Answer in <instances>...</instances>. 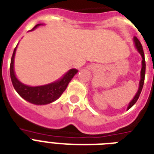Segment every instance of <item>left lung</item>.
<instances>
[{"instance_id": "8db88e82", "label": "left lung", "mask_w": 154, "mask_h": 154, "mask_svg": "<svg viewBox=\"0 0 154 154\" xmlns=\"http://www.w3.org/2000/svg\"><path fill=\"white\" fill-rule=\"evenodd\" d=\"M134 42H135V45H136L137 49H138L139 53H141V57H142V68H141V81H140V85H139L138 91H137V94L134 97V99L131 101V102L129 103V106H128V109H130V108H131L132 106H133V105L137 102V101L138 100L139 96H140L141 90H142V88H143L144 82H145V74H146V60H145V55H144L143 48H142V45H141L140 41H139L136 37H134Z\"/></svg>"}]
</instances>
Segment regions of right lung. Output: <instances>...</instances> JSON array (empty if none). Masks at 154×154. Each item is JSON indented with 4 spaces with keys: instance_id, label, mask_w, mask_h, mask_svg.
Masks as SVG:
<instances>
[{
    "instance_id": "add662e5",
    "label": "right lung",
    "mask_w": 154,
    "mask_h": 154,
    "mask_svg": "<svg viewBox=\"0 0 154 154\" xmlns=\"http://www.w3.org/2000/svg\"><path fill=\"white\" fill-rule=\"evenodd\" d=\"M41 25L42 24L35 25L32 30H33L35 28H37L38 25ZM16 49H17V46L14 49L13 56L11 58L10 68H9L11 81H12L14 89L17 92V94L22 98L30 103H32L35 105H46V104H49V103L56 101L57 99H58L61 96L63 92L67 88L69 82L72 80L73 76L77 72V69H72L61 79L54 82V83L37 87L25 85L17 79L15 73H14V70H13V62H14Z\"/></svg>"
}]
</instances>
